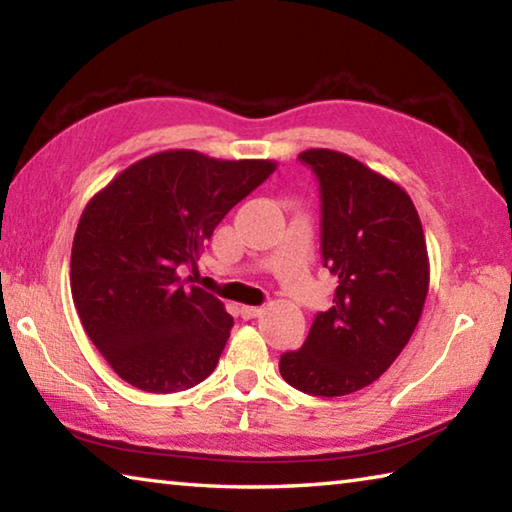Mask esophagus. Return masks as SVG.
<instances>
[{
  "label": "esophagus",
  "mask_w": 512,
  "mask_h": 512,
  "mask_svg": "<svg viewBox=\"0 0 512 512\" xmlns=\"http://www.w3.org/2000/svg\"><path fill=\"white\" fill-rule=\"evenodd\" d=\"M262 314V307H241V316L244 318H257Z\"/></svg>",
  "instance_id": "1"
}]
</instances>
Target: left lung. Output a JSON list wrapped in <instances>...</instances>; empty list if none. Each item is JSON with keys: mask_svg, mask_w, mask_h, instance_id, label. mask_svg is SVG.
<instances>
[{"mask_svg": "<svg viewBox=\"0 0 512 512\" xmlns=\"http://www.w3.org/2000/svg\"><path fill=\"white\" fill-rule=\"evenodd\" d=\"M298 158L320 183V253L339 287L302 348L282 354L280 375L302 393L341 397L384 375L418 327L427 241L411 196L393 180L332 149Z\"/></svg>", "mask_w": 512, "mask_h": 512, "instance_id": "8db88e82", "label": "left lung"}]
</instances>
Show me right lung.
I'll list each match as a JSON object with an SVG mask.
<instances>
[{
	"label": "right lung",
	"mask_w": 512,
	"mask_h": 512,
	"mask_svg": "<svg viewBox=\"0 0 512 512\" xmlns=\"http://www.w3.org/2000/svg\"><path fill=\"white\" fill-rule=\"evenodd\" d=\"M275 171L271 160H216L189 149L153 153L90 198L72 244L69 284L90 341L146 393L201 384L235 320L198 289L205 241Z\"/></svg>",
	"instance_id": "add662e5"
}]
</instances>
